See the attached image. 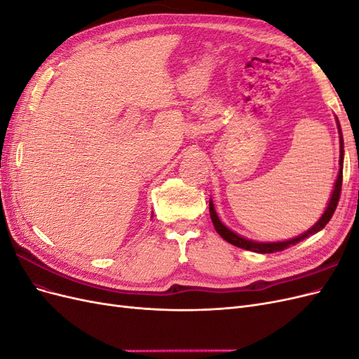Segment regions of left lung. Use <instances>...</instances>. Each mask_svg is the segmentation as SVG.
<instances>
[{"mask_svg":"<svg viewBox=\"0 0 359 359\" xmlns=\"http://www.w3.org/2000/svg\"><path fill=\"white\" fill-rule=\"evenodd\" d=\"M337 127H339V133H340V169H339V175H337V180H335V184H334V190H332V194H331V199L328 202V206L327 210H325V212L322 214L320 219L318 220V223L311 226L310 229L307 232L301 233L299 236H295L292 238V240H287V241H277V243H259V241H252V240H247V238L241 236L235 233L233 231H231L229 227H226L220 219L219 215H217L215 210H214V203L210 199V215H211V220H212V224L215 227L217 233H219L224 241L231 243L232 245L235 247H240V248H244V250H250V252H256V253H276V252H281V250H285L290 245H295L298 244L299 241L306 240V238H309L310 235L316 233L319 231H322L325 226H327V223L331 220V217L337 208V203H339V199H340V193H341V182H343V157H344V151H343V135H341V128H340V123H339V118H337Z\"/></svg>","mask_w":359,"mask_h":359,"instance_id":"left-lung-1","label":"left lung"}]
</instances>
